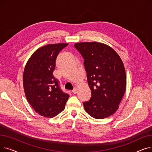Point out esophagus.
Returning a JSON list of instances; mask_svg holds the SVG:
<instances>
[{"label": "esophagus", "mask_w": 152, "mask_h": 152, "mask_svg": "<svg viewBox=\"0 0 152 152\" xmlns=\"http://www.w3.org/2000/svg\"><path fill=\"white\" fill-rule=\"evenodd\" d=\"M77 92V88H75L73 91H72V92H73L74 94H76Z\"/></svg>", "instance_id": "1"}]
</instances>
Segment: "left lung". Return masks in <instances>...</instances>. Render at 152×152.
<instances>
[{"label": "left lung", "instance_id": "1", "mask_svg": "<svg viewBox=\"0 0 152 152\" xmlns=\"http://www.w3.org/2000/svg\"><path fill=\"white\" fill-rule=\"evenodd\" d=\"M84 58L91 99L83 103L86 112L95 119L113 115L126 87V75L119 55L109 45L97 42L75 44Z\"/></svg>", "mask_w": 152, "mask_h": 152}]
</instances>
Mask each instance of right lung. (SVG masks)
<instances>
[{"label":"right lung","mask_w":152,"mask_h":152,"mask_svg":"<svg viewBox=\"0 0 152 152\" xmlns=\"http://www.w3.org/2000/svg\"><path fill=\"white\" fill-rule=\"evenodd\" d=\"M68 44H49L40 47L27 61L23 76L28 102L39 115L53 118L65 109L69 97L60 89L53 76L59 52Z\"/></svg>","instance_id":"obj_1"}]
</instances>
